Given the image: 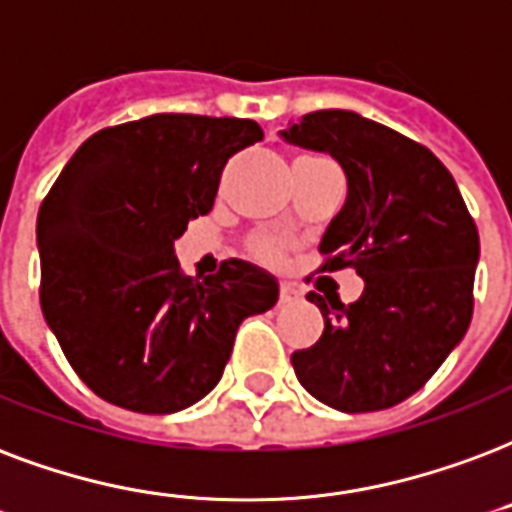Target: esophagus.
Segmentation results:
<instances>
[{"label":"esophagus","instance_id":"1","mask_svg":"<svg viewBox=\"0 0 512 512\" xmlns=\"http://www.w3.org/2000/svg\"><path fill=\"white\" fill-rule=\"evenodd\" d=\"M298 298H300L298 290H295L292 284H287V282L279 284V303H284V306H290V303H295V300H298Z\"/></svg>","mask_w":512,"mask_h":512}]
</instances>
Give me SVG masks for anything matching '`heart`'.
<instances>
[{"mask_svg":"<svg viewBox=\"0 0 512 512\" xmlns=\"http://www.w3.org/2000/svg\"><path fill=\"white\" fill-rule=\"evenodd\" d=\"M284 244L279 239H260L257 241V252L265 257H279L282 255Z\"/></svg>","mask_w":512,"mask_h":512,"instance_id":"heart-1","label":"heart"}]
</instances>
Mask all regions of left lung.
<instances>
[{"label":"left lung","instance_id":"obj_1","mask_svg":"<svg viewBox=\"0 0 512 512\" xmlns=\"http://www.w3.org/2000/svg\"><path fill=\"white\" fill-rule=\"evenodd\" d=\"M279 136L341 163L349 193L319 252L327 271L354 265L365 282L349 306L308 292L325 333L292 354L295 376L335 411L392 408L427 384L470 327L478 228L446 166L376 120L319 109Z\"/></svg>","mask_w":512,"mask_h":512}]
</instances>
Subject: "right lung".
<instances>
[{
  "mask_svg": "<svg viewBox=\"0 0 512 512\" xmlns=\"http://www.w3.org/2000/svg\"><path fill=\"white\" fill-rule=\"evenodd\" d=\"M263 139L255 120L150 115L80 144L39 206V303L74 373L107 403L177 413L212 392L236 330L279 282L228 260L204 282L174 241L209 214L225 163Z\"/></svg>",
  "mask_w": 512,
  "mask_h": 512,
  "instance_id": "obj_1",
  "label": "right lung"
}]
</instances>
